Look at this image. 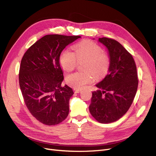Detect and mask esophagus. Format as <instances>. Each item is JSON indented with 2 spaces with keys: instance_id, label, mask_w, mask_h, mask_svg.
Returning a JSON list of instances; mask_svg holds the SVG:
<instances>
[{
  "instance_id": "34e87169",
  "label": "esophagus",
  "mask_w": 156,
  "mask_h": 156,
  "mask_svg": "<svg viewBox=\"0 0 156 156\" xmlns=\"http://www.w3.org/2000/svg\"><path fill=\"white\" fill-rule=\"evenodd\" d=\"M73 91H74V92H75V93L78 94V93H80V92H81V90H78V89L74 88V89H73Z\"/></svg>"
}]
</instances>
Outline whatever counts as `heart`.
<instances>
[{"mask_svg": "<svg viewBox=\"0 0 156 156\" xmlns=\"http://www.w3.org/2000/svg\"><path fill=\"white\" fill-rule=\"evenodd\" d=\"M74 55L69 50H64L60 56V63L64 70L70 72L75 69L78 62L85 61L84 69L86 72H77L67 76L66 83L76 89H82L97 78L104 77L108 72L109 57L102 52V48L95 42L86 40L73 46Z\"/></svg>", "mask_w": 156, "mask_h": 156, "instance_id": "obj_1", "label": "heart"}]
</instances>
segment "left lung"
Here are the masks:
<instances>
[{"label": "left lung", "mask_w": 156, "mask_h": 156, "mask_svg": "<svg viewBox=\"0 0 156 156\" xmlns=\"http://www.w3.org/2000/svg\"><path fill=\"white\" fill-rule=\"evenodd\" d=\"M98 41L108 50L110 64L108 74L92 92L90 114L101 123L119 119L130 108L135 98L138 79L132 55L115 40L103 37Z\"/></svg>", "instance_id": "obj_1"}]
</instances>
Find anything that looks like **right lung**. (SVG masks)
I'll return each instance as SVG.
<instances>
[{
  "mask_svg": "<svg viewBox=\"0 0 156 156\" xmlns=\"http://www.w3.org/2000/svg\"><path fill=\"white\" fill-rule=\"evenodd\" d=\"M81 37L47 35L26 51L19 80L21 92L31 115L46 125L59 124L69 114L72 88L65 84L59 58L66 46Z\"/></svg>",
  "mask_w": 156,
  "mask_h": 156,
  "instance_id": "obj_1",
  "label": "right lung"
}]
</instances>
